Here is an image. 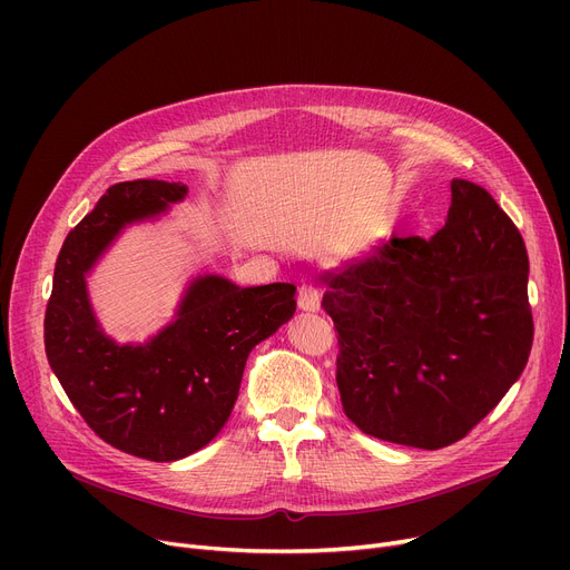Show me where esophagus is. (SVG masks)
I'll return each mask as SVG.
<instances>
[{"mask_svg":"<svg viewBox=\"0 0 570 570\" xmlns=\"http://www.w3.org/2000/svg\"><path fill=\"white\" fill-rule=\"evenodd\" d=\"M297 307L303 312H318L321 309V295L312 284H303L297 288Z\"/></svg>","mask_w":570,"mask_h":570,"instance_id":"1","label":"esophagus"}]
</instances>
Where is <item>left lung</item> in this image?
Wrapping results in <instances>:
<instances>
[{
    "label": "left lung",
    "mask_w": 570,
    "mask_h": 570,
    "mask_svg": "<svg viewBox=\"0 0 570 570\" xmlns=\"http://www.w3.org/2000/svg\"><path fill=\"white\" fill-rule=\"evenodd\" d=\"M451 191L445 226L430 239L391 237L321 275L346 417L425 451L483 421L524 372L533 342L520 230L481 185L455 177Z\"/></svg>",
    "instance_id": "1"
}]
</instances>
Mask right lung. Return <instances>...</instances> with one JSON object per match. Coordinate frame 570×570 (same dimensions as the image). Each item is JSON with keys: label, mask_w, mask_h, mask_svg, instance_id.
<instances>
[{"label": "right lung", "mask_w": 570, "mask_h": 570, "mask_svg": "<svg viewBox=\"0 0 570 570\" xmlns=\"http://www.w3.org/2000/svg\"><path fill=\"white\" fill-rule=\"evenodd\" d=\"M189 187L131 179L106 189L65 239L46 309V355L71 404L106 443L153 462L183 460L230 417L247 357L295 314V286H237L196 275L173 318L145 342L101 327L87 277L129 226L155 222Z\"/></svg>", "instance_id": "add662e5"}]
</instances>
